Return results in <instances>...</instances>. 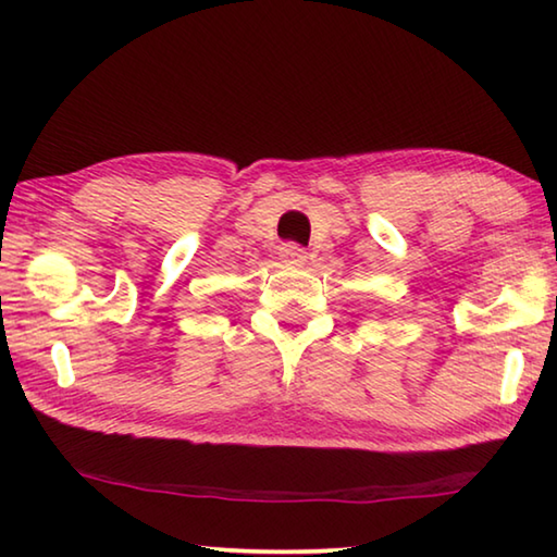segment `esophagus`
<instances>
[{"label":"esophagus","mask_w":557,"mask_h":557,"mask_svg":"<svg viewBox=\"0 0 557 557\" xmlns=\"http://www.w3.org/2000/svg\"><path fill=\"white\" fill-rule=\"evenodd\" d=\"M280 256H282V260L285 262H305L307 260V252H305V248H301V245H297V243H285L280 248Z\"/></svg>","instance_id":"obj_1"}]
</instances>
